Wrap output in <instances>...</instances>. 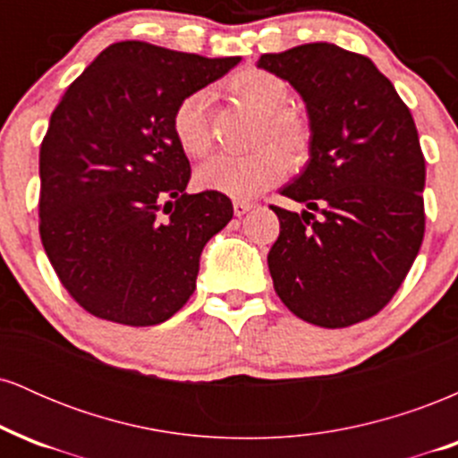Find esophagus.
I'll use <instances>...</instances> for the list:
<instances>
[{
  "label": "esophagus",
  "mask_w": 458,
  "mask_h": 458,
  "mask_svg": "<svg viewBox=\"0 0 458 458\" xmlns=\"http://www.w3.org/2000/svg\"><path fill=\"white\" fill-rule=\"evenodd\" d=\"M251 208H254V204H251V202H234V215H236V217L250 213Z\"/></svg>",
  "instance_id": "34e87169"
}]
</instances>
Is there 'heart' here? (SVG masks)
Instances as JSON below:
<instances>
[{
    "label": "heart",
    "instance_id": "obj_1",
    "mask_svg": "<svg viewBox=\"0 0 458 458\" xmlns=\"http://www.w3.org/2000/svg\"><path fill=\"white\" fill-rule=\"evenodd\" d=\"M228 90L241 105L262 115L256 144H273L281 150L265 146L251 155L215 157L196 172V185L204 191L245 202L288 174V161L283 156L286 154L291 161L301 159L308 150L310 133L295 112L284 109L291 92L284 79L273 72L254 66L241 68L228 79ZM172 133L187 157L202 159L208 155L213 144L211 92L196 90L178 101L172 112Z\"/></svg>",
    "mask_w": 458,
    "mask_h": 458
}]
</instances>
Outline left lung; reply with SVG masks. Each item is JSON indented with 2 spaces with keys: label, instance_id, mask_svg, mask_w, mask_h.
I'll use <instances>...</instances> for the list:
<instances>
[{
  "label": "left lung",
  "instance_id": "obj_1",
  "mask_svg": "<svg viewBox=\"0 0 458 458\" xmlns=\"http://www.w3.org/2000/svg\"><path fill=\"white\" fill-rule=\"evenodd\" d=\"M259 68L301 94L312 131L306 170L282 189L308 211L271 207L273 288L318 327L361 323L396 295L424 239L427 165L411 112L366 55L331 43L265 54Z\"/></svg>",
  "mask_w": 458,
  "mask_h": 458
}]
</instances>
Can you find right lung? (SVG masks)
<instances>
[{
	"instance_id": "right-lung-1",
	"label": "right lung",
	"mask_w": 458,
	"mask_h": 458,
	"mask_svg": "<svg viewBox=\"0 0 458 458\" xmlns=\"http://www.w3.org/2000/svg\"><path fill=\"white\" fill-rule=\"evenodd\" d=\"M239 62L123 40L51 114L40 144V239L68 295L97 318L159 325L196 291L199 254L234 211L222 193L185 191L191 167L172 112Z\"/></svg>"
}]
</instances>
